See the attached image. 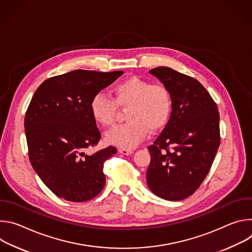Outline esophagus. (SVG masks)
<instances>
[{"mask_svg": "<svg viewBox=\"0 0 252 252\" xmlns=\"http://www.w3.org/2000/svg\"><path fill=\"white\" fill-rule=\"evenodd\" d=\"M119 152L121 153V154H123V155H125V156H129V155H131L133 152H132V150H127V149H120L119 150Z\"/></svg>", "mask_w": 252, "mask_h": 252, "instance_id": "1", "label": "esophagus"}]
</instances>
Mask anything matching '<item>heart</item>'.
Listing matches in <instances>:
<instances>
[{
  "label": "heart",
  "instance_id": "b5f03b06",
  "mask_svg": "<svg viewBox=\"0 0 252 252\" xmlns=\"http://www.w3.org/2000/svg\"><path fill=\"white\" fill-rule=\"evenodd\" d=\"M115 99L103 94H95L91 101L93 119L101 126L115 123L118 104L128 107L126 124L107 132L106 140L122 149L131 150L145 139L149 128L157 131L164 127L172 113V96L167 88L153 85L150 81L130 77L114 89Z\"/></svg>",
  "mask_w": 252,
  "mask_h": 252
}]
</instances>
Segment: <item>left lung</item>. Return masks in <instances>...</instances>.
Listing matches in <instances>:
<instances>
[{
  "label": "left lung",
  "mask_w": 252,
  "mask_h": 252,
  "mask_svg": "<svg viewBox=\"0 0 252 252\" xmlns=\"http://www.w3.org/2000/svg\"><path fill=\"white\" fill-rule=\"evenodd\" d=\"M172 96L171 117L148 149L150 189L160 198L177 201L201 185L220 143V113L208 92L195 79L167 67L150 70Z\"/></svg>",
  "instance_id": "obj_1"
}]
</instances>
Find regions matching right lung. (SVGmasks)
Listing matches in <instances>:
<instances>
[{
  "label": "right lung",
  "instance_id": "obj_1",
  "mask_svg": "<svg viewBox=\"0 0 252 252\" xmlns=\"http://www.w3.org/2000/svg\"><path fill=\"white\" fill-rule=\"evenodd\" d=\"M123 74V70H71L46 80L32 97L25 117L29 158L43 183L59 197L84 202L102 190L103 163L117 149L85 154L100 138L90 104L100 90Z\"/></svg>",
  "mask_w": 252,
  "mask_h": 252
}]
</instances>
